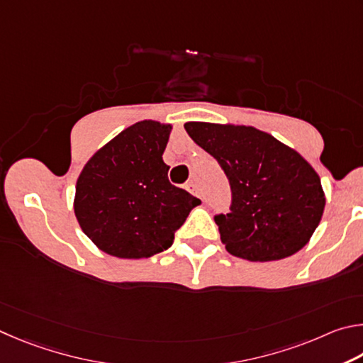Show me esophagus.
Instances as JSON below:
<instances>
[{"instance_id": "esophagus-1", "label": "esophagus", "mask_w": 363, "mask_h": 363, "mask_svg": "<svg viewBox=\"0 0 363 363\" xmlns=\"http://www.w3.org/2000/svg\"><path fill=\"white\" fill-rule=\"evenodd\" d=\"M186 189L191 194H194V196H199V188H198V185H196L194 182H189V183H186Z\"/></svg>"}]
</instances>
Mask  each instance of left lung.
<instances>
[{"label":"left lung","mask_w":363,"mask_h":363,"mask_svg":"<svg viewBox=\"0 0 363 363\" xmlns=\"http://www.w3.org/2000/svg\"><path fill=\"white\" fill-rule=\"evenodd\" d=\"M185 129L230 182V212L215 215V223L231 255L274 262L308 244L325 207L308 161L255 127L186 123Z\"/></svg>","instance_id":"1"}]
</instances>
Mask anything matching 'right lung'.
<instances>
[{
	"label": "right lung",
	"instance_id": "1",
	"mask_svg": "<svg viewBox=\"0 0 363 363\" xmlns=\"http://www.w3.org/2000/svg\"><path fill=\"white\" fill-rule=\"evenodd\" d=\"M170 125L140 121L89 159L76 183L74 213L100 250L118 258H148L167 250L199 204L169 182L162 152Z\"/></svg>",
	"mask_w": 363,
	"mask_h": 363
}]
</instances>
